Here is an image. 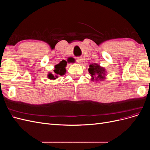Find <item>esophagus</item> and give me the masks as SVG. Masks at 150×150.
I'll list each match as a JSON object with an SVG mask.
<instances>
[{"label": "esophagus", "mask_w": 150, "mask_h": 150, "mask_svg": "<svg viewBox=\"0 0 150 150\" xmlns=\"http://www.w3.org/2000/svg\"><path fill=\"white\" fill-rule=\"evenodd\" d=\"M83 58H81V57H78L76 59V61H77V62H78V63H79V64H81V62H83Z\"/></svg>", "instance_id": "obj_1"}]
</instances>
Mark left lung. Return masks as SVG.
I'll return each instance as SVG.
<instances>
[{
	"mask_svg": "<svg viewBox=\"0 0 150 150\" xmlns=\"http://www.w3.org/2000/svg\"><path fill=\"white\" fill-rule=\"evenodd\" d=\"M88 71L92 76L93 81H101L105 78V69L98 64H90Z\"/></svg>",
	"mask_w": 150,
	"mask_h": 150,
	"instance_id": "1",
	"label": "left lung"
}]
</instances>
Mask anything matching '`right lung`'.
Here are the masks:
<instances>
[{"label": "right lung", "instance_id": "right-lung-1", "mask_svg": "<svg viewBox=\"0 0 150 150\" xmlns=\"http://www.w3.org/2000/svg\"><path fill=\"white\" fill-rule=\"evenodd\" d=\"M67 63L64 61H61L59 64H58L55 66V69L54 70V73L56 74V76L52 74L51 73H49L48 74V78L51 79H55L57 78V75H60L62 76L64 75L66 73V69L65 67L66 66Z\"/></svg>", "mask_w": 150, "mask_h": 150}]
</instances>
